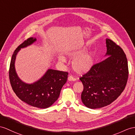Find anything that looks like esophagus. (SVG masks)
<instances>
[{
	"label": "esophagus",
	"mask_w": 135,
	"mask_h": 135,
	"mask_svg": "<svg viewBox=\"0 0 135 135\" xmlns=\"http://www.w3.org/2000/svg\"><path fill=\"white\" fill-rule=\"evenodd\" d=\"M68 81H75V79L73 76H71V75H69V76L68 77Z\"/></svg>",
	"instance_id": "1"
}]
</instances>
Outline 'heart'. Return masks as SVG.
Masks as SVG:
<instances>
[{
  "instance_id": "1",
  "label": "heart",
  "mask_w": 135,
  "mask_h": 135,
  "mask_svg": "<svg viewBox=\"0 0 135 135\" xmlns=\"http://www.w3.org/2000/svg\"><path fill=\"white\" fill-rule=\"evenodd\" d=\"M83 52V50H75L68 53L70 58H75L72 63V67L77 73L80 74L88 73L94 64L93 54L90 52L81 55ZM58 60L62 64L65 62V59L62 56L59 57Z\"/></svg>"
}]
</instances>
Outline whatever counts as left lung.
<instances>
[{"label": "left lung", "instance_id": "8db88e82", "mask_svg": "<svg viewBox=\"0 0 135 135\" xmlns=\"http://www.w3.org/2000/svg\"><path fill=\"white\" fill-rule=\"evenodd\" d=\"M105 60L94 65L80 80L84 85L81 100L86 107L97 109L110 104L126 88L128 61L123 49L106 39Z\"/></svg>", "mask_w": 135, "mask_h": 135}]
</instances>
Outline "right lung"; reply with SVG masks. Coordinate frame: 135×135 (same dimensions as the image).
<instances>
[{
  "instance_id": "1",
  "label": "right lung",
  "mask_w": 135,
  "mask_h": 135,
  "mask_svg": "<svg viewBox=\"0 0 135 135\" xmlns=\"http://www.w3.org/2000/svg\"><path fill=\"white\" fill-rule=\"evenodd\" d=\"M36 41L35 38H29L16 49L9 66V78L13 90L22 101L31 106L45 109L57 100L62 86L66 83L68 73L49 69L34 83L27 84L22 81L15 70L16 55L21 49L28 46Z\"/></svg>"
}]
</instances>
